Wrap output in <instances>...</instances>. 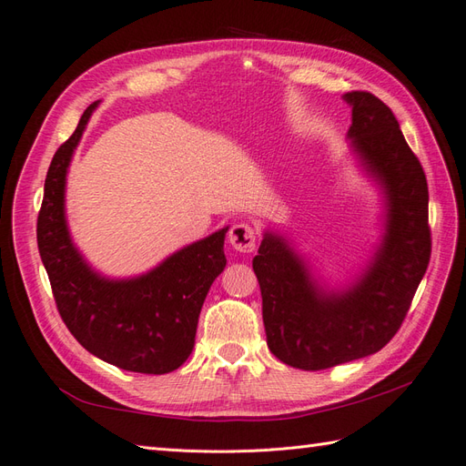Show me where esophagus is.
I'll return each mask as SVG.
<instances>
[{
  "instance_id": "1",
  "label": "esophagus",
  "mask_w": 466,
  "mask_h": 466,
  "mask_svg": "<svg viewBox=\"0 0 466 466\" xmlns=\"http://www.w3.org/2000/svg\"><path fill=\"white\" fill-rule=\"evenodd\" d=\"M229 243L238 252H252L257 247V231L252 225L241 221L229 229Z\"/></svg>"
}]
</instances>
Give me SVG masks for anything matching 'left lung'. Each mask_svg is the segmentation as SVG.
<instances>
[{"label": "left lung", "mask_w": 466, "mask_h": 466, "mask_svg": "<svg viewBox=\"0 0 466 466\" xmlns=\"http://www.w3.org/2000/svg\"><path fill=\"white\" fill-rule=\"evenodd\" d=\"M348 137L385 192L383 243L356 284L327 291L281 235L266 231L252 258L266 342L291 368L329 370L371 356L390 342L410 309L431 255L428 180L392 110L368 91L344 95Z\"/></svg>", "instance_id": "1"}]
</instances>
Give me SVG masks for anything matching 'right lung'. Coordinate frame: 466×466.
I'll return each instance as SVG.
<instances>
[{
    "label": "right lung",
    "instance_id": "1",
    "mask_svg": "<svg viewBox=\"0 0 466 466\" xmlns=\"http://www.w3.org/2000/svg\"><path fill=\"white\" fill-rule=\"evenodd\" d=\"M96 105L86 108L48 167L38 252L60 317L83 348L120 370L163 375L178 370L194 348L204 299L228 262V228L177 250L144 276L108 279L91 270L69 237L64 192L69 161Z\"/></svg>",
    "mask_w": 466,
    "mask_h": 466
}]
</instances>
